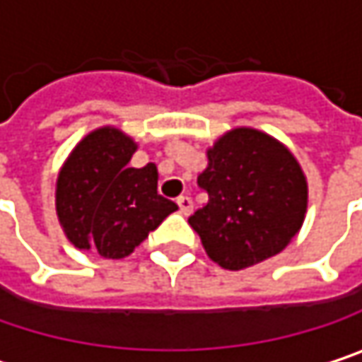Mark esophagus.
<instances>
[{
	"mask_svg": "<svg viewBox=\"0 0 362 362\" xmlns=\"http://www.w3.org/2000/svg\"><path fill=\"white\" fill-rule=\"evenodd\" d=\"M178 207H180L182 215H190L192 214V209H194V203H192L190 197L182 194V197H178Z\"/></svg>",
	"mask_w": 362,
	"mask_h": 362,
	"instance_id": "esophagus-1",
	"label": "esophagus"
}]
</instances>
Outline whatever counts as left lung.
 <instances>
[{"label":"left lung","instance_id":"obj_1","mask_svg":"<svg viewBox=\"0 0 362 362\" xmlns=\"http://www.w3.org/2000/svg\"><path fill=\"white\" fill-rule=\"evenodd\" d=\"M197 184L209 194L188 217L209 259L245 269L281 252L307 214V178L294 155L265 132L234 128L207 151Z\"/></svg>","mask_w":362,"mask_h":362}]
</instances>
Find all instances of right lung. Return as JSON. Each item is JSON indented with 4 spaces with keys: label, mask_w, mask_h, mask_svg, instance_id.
Returning a JSON list of instances; mask_svg holds the SVG:
<instances>
[{
    "label": "right lung",
    "mask_w": 362,
    "mask_h": 362,
    "mask_svg": "<svg viewBox=\"0 0 362 362\" xmlns=\"http://www.w3.org/2000/svg\"><path fill=\"white\" fill-rule=\"evenodd\" d=\"M136 143L103 126L86 134L66 159L55 188V209L68 240L105 259H124L176 203L157 192V168H130Z\"/></svg>",
    "instance_id": "right-lung-1"
}]
</instances>
